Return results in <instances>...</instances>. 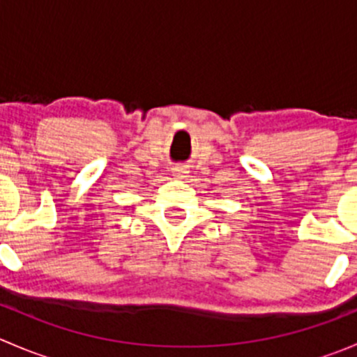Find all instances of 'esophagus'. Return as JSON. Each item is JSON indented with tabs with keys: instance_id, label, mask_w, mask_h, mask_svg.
I'll list each match as a JSON object with an SVG mask.
<instances>
[{
	"instance_id": "34e87169",
	"label": "esophagus",
	"mask_w": 357,
	"mask_h": 357,
	"mask_svg": "<svg viewBox=\"0 0 357 357\" xmlns=\"http://www.w3.org/2000/svg\"><path fill=\"white\" fill-rule=\"evenodd\" d=\"M172 174H174L176 178H186L188 171H186L185 167H181V165H178V167H172Z\"/></svg>"
}]
</instances>
